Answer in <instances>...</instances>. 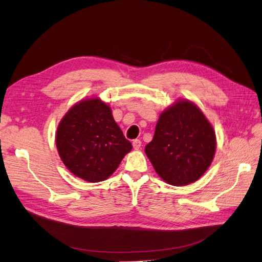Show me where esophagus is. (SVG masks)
I'll use <instances>...</instances> for the list:
<instances>
[{
	"label": "esophagus",
	"mask_w": 262,
	"mask_h": 262,
	"mask_svg": "<svg viewBox=\"0 0 262 262\" xmlns=\"http://www.w3.org/2000/svg\"><path fill=\"white\" fill-rule=\"evenodd\" d=\"M132 145H133L134 149H139L142 146V142L140 140H134L132 142Z\"/></svg>",
	"instance_id": "obj_1"
}]
</instances>
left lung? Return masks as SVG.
<instances>
[{
    "label": "left lung",
    "mask_w": 262,
    "mask_h": 262,
    "mask_svg": "<svg viewBox=\"0 0 262 262\" xmlns=\"http://www.w3.org/2000/svg\"><path fill=\"white\" fill-rule=\"evenodd\" d=\"M213 126L200 108L181 99L161 114L145 153L157 175L172 186L196 181L215 154Z\"/></svg>",
    "instance_id": "8db88e82"
}]
</instances>
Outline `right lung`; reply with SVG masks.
Here are the masks:
<instances>
[{"mask_svg":"<svg viewBox=\"0 0 262 262\" xmlns=\"http://www.w3.org/2000/svg\"><path fill=\"white\" fill-rule=\"evenodd\" d=\"M55 143L67 168L78 178L99 182L112 176L132 144L99 98L81 100L59 123Z\"/></svg>","mask_w":262,"mask_h":262,"instance_id":"add662e5","label":"right lung"}]
</instances>
